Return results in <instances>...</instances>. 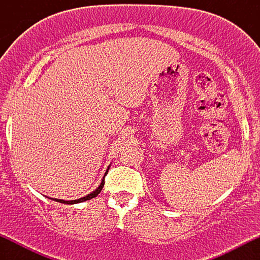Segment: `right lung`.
<instances>
[{"label":"right lung","mask_w":260,"mask_h":260,"mask_svg":"<svg viewBox=\"0 0 260 260\" xmlns=\"http://www.w3.org/2000/svg\"><path fill=\"white\" fill-rule=\"evenodd\" d=\"M106 174H107V171H106ZM106 174H105V176H106ZM104 184H105V180H103V182H101L100 186L98 187L96 189L94 190V192H91L90 194L83 197V198L77 199V201H63V199H55V201H57V202H59V203H64V204H77V203H83V202H85V201H89V199L95 198V197L99 194V193L101 192V189H103Z\"/></svg>","instance_id":"obj_1"}]
</instances>
